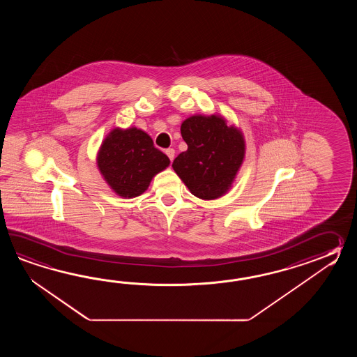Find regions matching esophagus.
Wrapping results in <instances>:
<instances>
[{"mask_svg":"<svg viewBox=\"0 0 357 357\" xmlns=\"http://www.w3.org/2000/svg\"><path fill=\"white\" fill-rule=\"evenodd\" d=\"M166 154L168 155V158L171 160H174L175 158V149H172V148H168L166 149Z\"/></svg>","mask_w":357,"mask_h":357,"instance_id":"34e87169","label":"esophagus"}]
</instances>
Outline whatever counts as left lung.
I'll use <instances>...</instances> for the list:
<instances>
[{"mask_svg":"<svg viewBox=\"0 0 357 357\" xmlns=\"http://www.w3.org/2000/svg\"><path fill=\"white\" fill-rule=\"evenodd\" d=\"M188 151L172 167L192 195L215 200L232 188L243 166L246 144L243 131L218 114H192L181 123Z\"/></svg>","mask_w":357,"mask_h":357,"instance_id":"1","label":"left lung"}]
</instances>
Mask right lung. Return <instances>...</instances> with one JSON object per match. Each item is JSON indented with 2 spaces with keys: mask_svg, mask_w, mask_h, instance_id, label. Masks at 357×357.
<instances>
[{
  "mask_svg": "<svg viewBox=\"0 0 357 357\" xmlns=\"http://www.w3.org/2000/svg\"><path fill=\"white\" fill-rule=\"evenodd\" d=\"M97 166L116 195L131 199L149 188L153 177L169 166V160L143 130L114 128L99 146Z\"/></svg>",
  "mask_w": 357,
  "mask_h": 357,
  "instance_id": "obj_1",
  "label": "right lung"
}]
</instances>
